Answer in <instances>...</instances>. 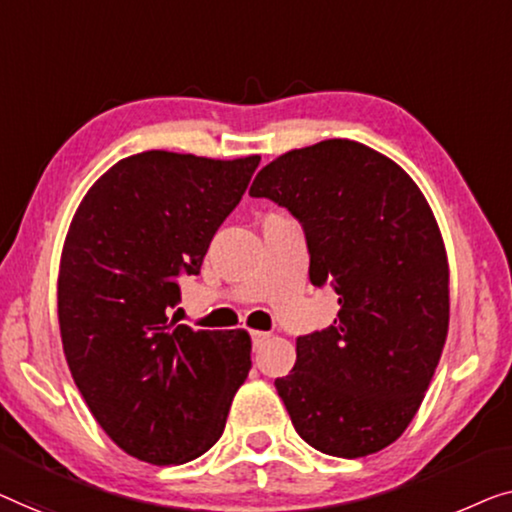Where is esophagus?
<instances>
[{
	"mask_svg": "<svg viewBox=\"0 0 512 512\" xmlns=\"http://www.w3.org/2000/svg\"><path fill=\"white\" fill-rule=\"evenodd\" d=\"M266 338H269V334H266V331H253V348L257 350L259 345H262Z\"/></svg>",
	"mask_w": 512,
	"mask_h": 512,
	"instance_id": "obj_1",
	"label": "esophagus"
}]
</instances>
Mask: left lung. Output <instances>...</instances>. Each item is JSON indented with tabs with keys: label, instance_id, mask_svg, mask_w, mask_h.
Instances as JSON below:
<instances>
[{
	"label": "left lung",
	"instance_id": "8db88e82",
	"mask_svg": "<svg viewBox=\"0 0 512 512\" xmlns=\"http://www.w3.org/2000/svg\"><path fill=\"white\" fill-rule=\"evenodd\" d=\"M250 197L301 222L315 287L338 294L334 325L297 338L276 378L294 429L331 457L397 441L434 378L450 322V271L434 213L406 171L364 143L327 139L259 171Z\"/></svg>",
	"mask_w": 512,
	"mask_h": 512
}]
</instances>
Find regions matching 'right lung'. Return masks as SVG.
Segmentation results:
<instances>
[{
  "mask_svg": "<svg viewBox=\"0 0 512 512\" xmlns=\"http://www.w3.org/2000/svg\"><path fill=\"white\" fill-rule=\"evenodd\" d=\"M257 164L146 150L113 164L69 225L57 278L64 357L99 427L141 462L185 464L213 448L248 378V331H194L169 311Z\"/></svg>",
  "mask_w": 512,
  "mask_h": 512,
  "instance_id": "obj_1",
  "label": "right lung"
}]
</instances>
